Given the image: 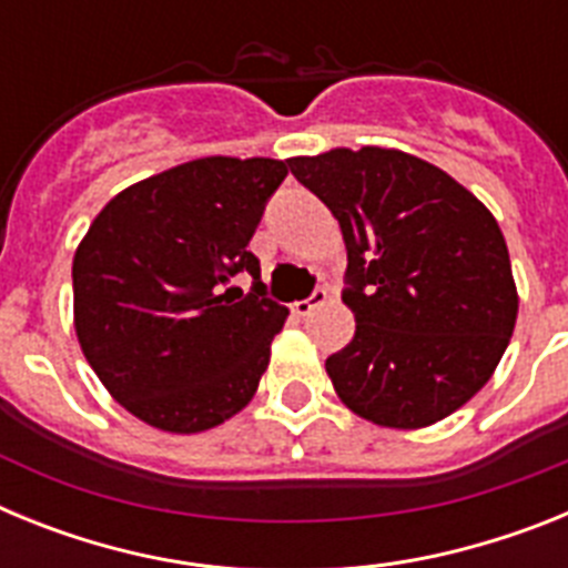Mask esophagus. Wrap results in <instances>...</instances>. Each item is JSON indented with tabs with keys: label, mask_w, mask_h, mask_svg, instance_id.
<instances>
[{
	"label": "esophagus",
	"mask_w": 568,
	"mask_h": 568,
	"mask_svg": "<svg viewBox=\"0 0 568 568\" xmlns=\"http://www.w3.org/2000/svg\"><path fill=\"white\" fill-rule=\"evenodd\" d=\"M324 301H327V290L318 287V290H313V295H310V298L295 301V304H293V313L298 315V318H304V315L313 313L315 307H321V304H324Z\"/></svg>",
	"instance_id": "esophagus-1"
}]
</instances>
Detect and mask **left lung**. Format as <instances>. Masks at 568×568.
<instances>
[{
  "instance_id": "left-lung-1",
  "label": "left lung",
  "mask_w": 568,
  "mask_h": 568,
  "mask_svg": "<svg viewBox=\"0 0 568 568\" xmlns=\"http://www.w3.org/2000/svg\"><path fill=\"white\" fill-rule=\"evenodd\" d=\"M287 168L338 219L355 335L327 358L355 415L420 429L491 378L518 318L495 215L449 173L386 148L295 155Z\"/></svg>"
}]
</instances>
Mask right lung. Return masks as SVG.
I'll return each instance as SVG.
<instances>
[{"mask_svg": "<svg viewBox=\"0 0 568 568\" xmlns=\"http://www.w3.org/2000/svg\"><path fill=\"white\" fill-rule=\"evenodd\" d=\"M287 175L275 159L210 155L122 190L73 255V324L108 393L144 424L190 435L250 404L290 310L247 250ZM250 272V294L230 288Z\"/></svg>", "mask_w": 568, "mask_h": 568, "instance_id": "obj_1", "label": "right lung"}]
</instances>
